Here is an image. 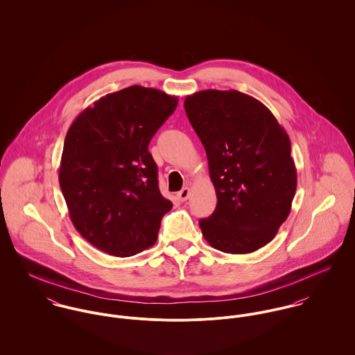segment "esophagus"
<instances>
[{
    "label": "esophagus",
    "mask_w": 355,
    "mask_h": 355,
    "mask_svg": "<svg viewBox=\"0 0 355 355\" xmlns=\"http://www.w3.org/2000/svg\"><path fill=\"white\" fill-rule=\"evenodd\" d=\"M189 197H190V187H184V189H182V190L178 193V198H179L182 202L187 201Z\"/></svg>",
    "instance_id": "1"
}]
</instances>
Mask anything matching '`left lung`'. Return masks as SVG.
I'll return each instance as SVG.
<instances>
[{
  "label": "left lung",
  "instance_id": "1",
  "mask_svg": "<svg viewBox=\"0 0 355 355\" xmlns=\"http://www.w3.org/2000/svg\"><path fill=\"white\" fill-rule=\"evenodd\" d=\"M184 109L217 196L216 210L200 220L203 238L223 253H253L291 211L297 168L290 138L262 102L236 90L194 93Z\"/></svg>",
  "mask_w": 355,
  "mask_h": 355
}]
</instances>
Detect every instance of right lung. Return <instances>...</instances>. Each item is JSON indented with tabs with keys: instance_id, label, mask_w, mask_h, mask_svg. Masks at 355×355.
<instances>
[{
	"instance_id": "right-lung-1",
	"label": "right lung",
	"mask_w": 355,
	"mask_h": 355,
	"mask_svg": "<svg viewBox=\"0 0 355 355\" xmlns=\"http://www.w3.org/2000/svg\"><path fill=\"white\" fill-rule=\"evenodd\" d=\"M176 106L175 96L131 86L86 107L67 132L60 187L73 227L103 253L131 257L157 241L172 202L148 146Z\"/></svg>"
}]
</instances>
